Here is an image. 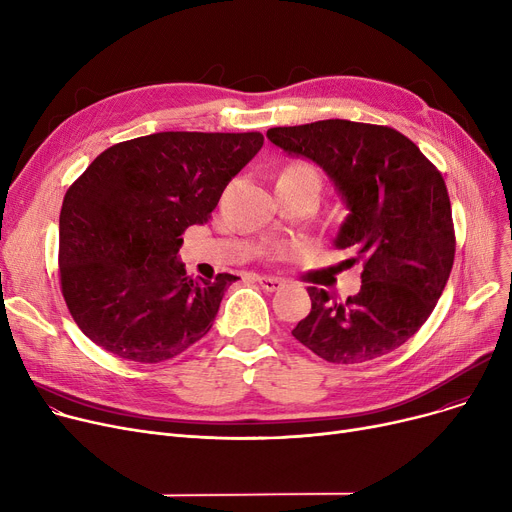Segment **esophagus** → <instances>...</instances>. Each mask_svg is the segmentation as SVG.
Wrapping results in <instances>:
<instances>
[{
	"instance_id": "obj_1",
	"label": "esophagus",
	"mask_w": 512,
	"mask_h": 512,
	"mask_svg": "<svg viewBox=\"0 0 512 512\" xmlns=\"http://www.w3.org/2000/svg\"><path fill=\"white\" fill-rule=\"evenodd\" d=\"M257 282L267 292H276V290H280L284 286V280L274 278V276H257Z\"/></svg>"
}]
</instances>
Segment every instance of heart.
Here are the masks:
<instances>
[{
	"label": "heart",
	"instance_id": "obj_1",
	"mask_svg": "<svg viewBox=\"0 0 512 512\" xmlns=\"http://www.w3.org/2000/svg\"><path fill=\"white\" fill-rule=\"evenodd\" d=\"M278 182H294V184H315L319 186L317 170L307 161H294L278 178Z\"/></svg>",
	"mask_w": 512,
	"mask_h": 512
}]
</instances>
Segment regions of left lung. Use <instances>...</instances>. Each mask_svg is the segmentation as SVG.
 Masks as SVG:
<instances>
[{"instance_id":"obj_1","label":"left lung","mask_w":512,"mask_h":512,"mask_svg":"<svg viewBox=\"0 0 512 512\" xmlns=\"http://www.w3.org/2000/svg\"><path fill=\"white\" fill-rule=\"evenodd\" d=\"M288 155L328 174L348 215L336 249L363 261L361 290L344 303L309 286L311 311L292 336L328 363H363L405 344L434 311L454 261L450 199L442 174L388 126L319 120L267 130Z\"/></svg>"}]
</instances>
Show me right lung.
Wrapping results in <instances>:
<instances>
[{
  "label": "right lung",
  "instance_id": "add662e5",
  "mask_svg": "<svg viewBox=\"0 0 512 512\" xmlns=\"http://www.w3.org/2000/svg\"><path fill=\"white\" fill-rule=\"evenodd\" d=\"M261 147L259 132H155L95 157L60 213L62 294L87 338L120 359L161 363L211 330L238 278H188L180 236L211 218Z\"/></svg>",
  "mask_w": 512,
  "mask_h": 512
}]
</instances>
